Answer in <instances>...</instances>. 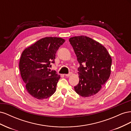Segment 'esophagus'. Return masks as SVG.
I'll list each match as a JSON object with an SVG mask.
<instances>
[{
    "instance_id": "obj_1",
    "label": "esophagus",
    "mask_w": 131,
    "mask_h": 131,
    "mask_svg": "<svg viewBox=\"0 0 131 131\" xmlns=\"http://www.w3.org/2000/svg\"><path fill=\"white\" fill-rule=\"evenodd\" d=\"M71 75H72V73H69V74H65V76H66V77H68L70 76Z\"/></svg>"
}]
</instances>
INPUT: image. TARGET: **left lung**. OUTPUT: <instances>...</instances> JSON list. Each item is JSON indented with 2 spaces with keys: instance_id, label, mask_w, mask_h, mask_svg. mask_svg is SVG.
<instances>
[{
  "instance_id": "obj_1",
  "label": "left lung",
  "mask_w": 131,
  "mask_h": 131,
  "mask_svg": "<svg viewBox=\"0 0 131 131\" xmlns=\"http://www.w3.org/2000/svg\"><path fill=\"white\" fill-rule=\"evenodd\" d=\"M69 41L80 64L79 82L75 91L82 97L93 96L110 77L112 58L104 46L89 37H74Z\"/></svg>"
}]
</instances>
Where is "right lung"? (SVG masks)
<instances>
[{
	"instance_id": "obj_1",
	"label": "right lung",
	"mask_w": 131,
	"mask_h": 131,
	"mask_svg": "<svg viewBox=\"0 0 131 131\" xmlns=\"http://www.w3.org/2000/svg\"><path fill=\"white\" fill-rule=\"evenodd\" d=\"M65 40L61 38L45 37L23 51L19 68L27 91L31 96L43 100L55 92L60 75L51 70L57 51Z\"/></svg>"
}]
</instances>
